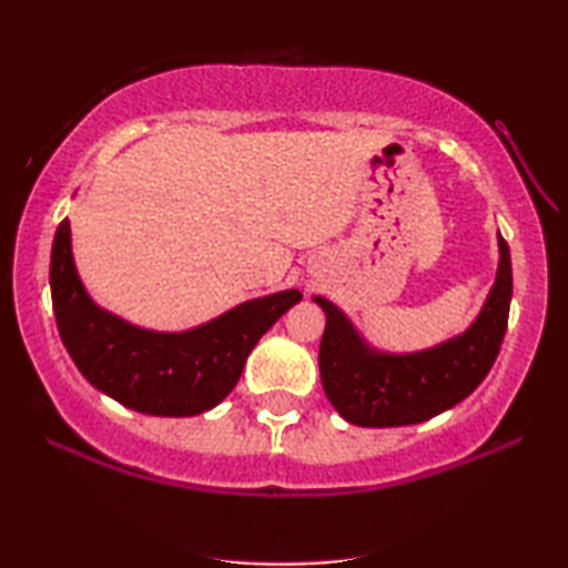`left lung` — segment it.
<instances>
[{
	"label": "left lung",
	"mask_w": 568,
	"mask_h": 568,
	"mask_svg": "<svg viewBox=\"0 0 568 568\" xmlns=\"http://www.w3.org/2000/svg\"><path fill=\"white\" fill-rule=\"evenodd\" d=\"M495 284L465 333L416 353H383L365 343L351 317L325 296H312L327 325L320 343L322 388L345 422L408 426L465 400L490 373L508 327L513 268L508 243L497 231Z\"/></svg>",
	"instance_id": "1"
}]
</instances>
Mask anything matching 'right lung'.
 Instances as JSON below:
<instances>
[{"label":"right lung","mask_w":568,"mask_h":568,"mask_svg":"<svg viewBox=\"0 0 568 568\" xmlns=\"http://www.w3.org/2000/svg\"><path fill=\"white\" fill-rule=\"evenodd\" d=\"M50 292L58 333L83 378L126 408L150 416H197L231 394L248 353L302 292L248 300L205 325L156 333L99 307L78 276L71 223L55 231Z\"/></svg>","instance_id":"right-lung-1"}]
</instances>
